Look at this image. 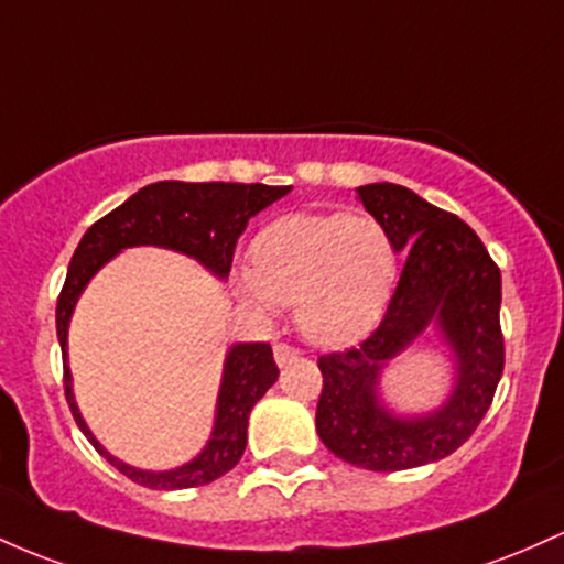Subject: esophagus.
Masks as SVG:
<instances>
[{
	"label": "esophagus",
	"instance_id": "obj_1",
	"mask_svg": "<svg viewBox=\"0 0 564 564\" xmlns=\"http://www.w3.org/2000/svg\"><path fill=\"white\" fill-rule=\"evenodd\" d=\"M272 356H275L278 367H286V364H292L294 358H300V350L292 348V345H286V343H275V348H272Z\"/></svg>",
	"mask_w": 564,
	"mask_h": 564
}]
</instances>
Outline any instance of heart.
<instances>
[{"mask_svg": "<svg viewBox=\"0 0 564 564\" xmlns=\"http://www.w3.org/2000/svg\"><path fill=\"white\" fill-rule=\"evenodd\" d=\"M251 259L235 275L240 300L259 315L294 305L300 332L326 348L372 329L395 283V246L375 216H283L259 232Z\"/></svg>", "mask_w": 564, "mask_h": 564, "instance_id": "1", "label": "heart"}]
</instances>
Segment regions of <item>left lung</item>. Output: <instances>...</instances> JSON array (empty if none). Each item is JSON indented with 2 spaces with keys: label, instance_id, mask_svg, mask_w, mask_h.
<instances>
[{
  "label": "left lung",
  "instance_id": "8db88e82",
  "mask_svg": "<svg viewBox=\"0 0 564 564\" xmlns=\"http://www.w3.org/2000/svg\"><path fill=\"white\" fill-rule=\"evenodd\" d=\"M356 192L406 262L380 326L356 348L318 358L315 431L350 466L404 471L453 455L490 410L506 358L500 270L466 221L412 189L380 182ZM431 325L456 356L454 393L438 411L399 419L376 393L379 372Z\"/></svg>",
  "mask_w": 564,
  "mask_h": 564
}]
</instances>
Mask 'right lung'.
Wrapping results in <instances>:
<instances>
[{"label":"right lung","mask_w":564,"mask_h":564,"mask_svg":"<svg viewBox=\"0 0 564 564\" xmlns=\"http://www.w3.org/2000/svg\"><path fill=\"white\" fill-rule=\"evenodd\" d=\"M292 187H268V184H232V182H158L139 189L122 206L109 212L104 219L88 227L74 251L66 283L61 289L55 307V329H58L61 352H64V391L79 431L122 476L150 490H187L219 479L238 466L246 449L249 414L268 388L278 380V367L272 361L268 343H238L225 358L216 420L208 444L200 455L171 471H141L117 460L98 444L72 391L69 372V321L79 294L111 257L131 246H160V249L182 251L197 259L206 270L225 281L232 268L235 243L246 230L251 216H257L270 203L281 200Z\"/></svg>","instance_id":"1"}]
</instances>
